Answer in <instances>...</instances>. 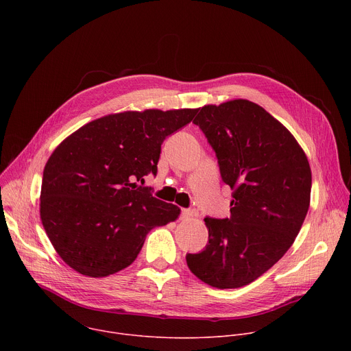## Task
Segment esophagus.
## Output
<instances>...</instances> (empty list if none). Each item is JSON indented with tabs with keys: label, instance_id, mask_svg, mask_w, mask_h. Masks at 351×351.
Masks as SVG:
<instances>
[{
	"label": "esophagus",
	"instance_id": "34e87169",
	"mask_svg": "<svg viewBox=\"0 0 351 351\" xmlns=\"http://www.w3.org/2000/svg\"><path fill=\"white\" fill-rule=\"evenodd\" d=\"M193 217H194V211H191V210H182V213H180L182 219H190Z\"/></svg>",
	"mask_w": 351,
	"mask_h": 351
}]
</instances>
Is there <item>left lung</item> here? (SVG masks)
Masks as SVG:
<instances>
[{"instance_id":"1","label":"left lung","mask_w":351,"mask_h":351,"mask_svg":"<svg viewBox=\"0 0 351 351\" xmlns=\"http://www.w3.org/2000/svg\"><path fill=\"white\" fill-rule=\"evenodd\" d=\"M193 121L233 190L230 217H207L208 244L186 254L190 271L218 289L252 283L290 248L311 195L308 160L293 134L263 107L233 99L206 106Z\"/></svg>"}]
</instances>
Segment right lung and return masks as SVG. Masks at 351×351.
<instances>
[{
    "mask_svg": "<svg viewBox=\"0 0 351 351\" xmlns=\"http://www.w3.org/2000/svg\"><path fill=\"white\" fill-rule=\"evenodd\" d=\"M198 110L128 111L95 119L48 158L40 218L58 256L76 272L103 278L129 267L147 233L178 218L179 207L140 186L157 175L164 140Z\"/></svg>",
    "mask_w": 351,
    "mask_h": 351,
    "instance_id": "obj_1",
    "label": "right lung"
}]
</instances>
